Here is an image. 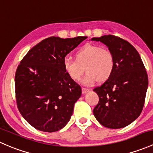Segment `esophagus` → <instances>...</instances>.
I'll list each match as a JSON object with an SVG mask.
<instances>
[{"instance_id": "esophagus-1", "label": "esophagus", "mask_w": 153, "mask_h": 153, "mask_svg": "<svg viewBox=\"0 0 153 153\" xmlns=\"http://www.w3.org/2000/svg\"><path fill=\"white\" fill-rule=\"evenodd\" d=\"M88 91H90V89H88V88H82V94H86V93H88Z\"/></svg>"}]
</instances>
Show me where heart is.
Instances as JSON below:
<instances>
[{"mask_svg": "<svg viewBox=\"0 0 153 153\" xmlns=\"http://www.w3.org/2000/svg\"><path fill=\"white\" fill-rule=\"evenodd\" d=\"M75 58L64 59V70L71 79L79 82L85 68L87 74L82 80L85 85H92L98 80L103 82L108 79L116 67L113 52L97 45H85L76 51Z\"/></svg>", "mask_w": 153, "mask_h": 153, "instance_id": "obj_1", "label": "heart"}]
</instances>
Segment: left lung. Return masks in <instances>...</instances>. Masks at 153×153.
I'll list each match as a JSON object with an SVG mask.
<instances>
[{
    "label": "left lung",
    "instance_id": "obj_1",
    "mask_svg": "<svg viewBox=\"0 0 153 153\" xmlns=\"http://www.w3.org/2000/svg\"><path fill=\"white\" fill-rule=\"evenodd\" d=\"M91 40L105 44L116 59L111 76L94 89L100 99L94 115L104 127L122 128L135 121L144 108L148 87L145 67L137 50L124 39L109 34Z\"/></svg>",
    "mask_w": 153,
    "mask_h": 153
}]
</instances>
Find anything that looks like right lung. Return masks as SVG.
<instances>
[{
	"mask_svg": "<svg viewBox=\"0 0 153 153\" xmlns=\"http://www.w3.org/2000/svg\"><path fill=\"white\" fill-rule=\"evenodd\" d=\"M87 37H51L33 47L18 66L15 97L20 114L37 130L52 133L69 122L82 89L69 78L63 60Z\"/></svg>",
	"mask_w": 153,
	"mask_h": 153,
	"instance_id": "1",
	"label": "right lung"
}]
</instances>
